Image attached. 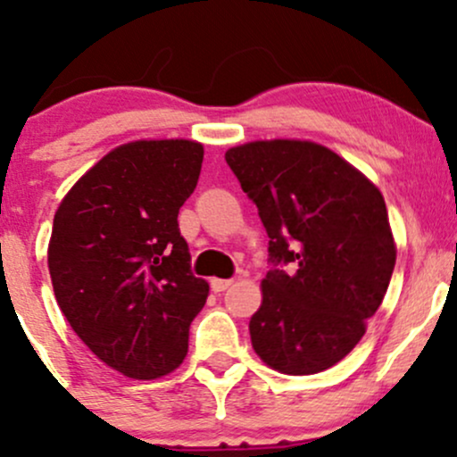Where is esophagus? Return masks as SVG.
<instances>
[{
  "mask_svg": "<svg viewBox=\"0 0 457 457\" xmlns=\"http://www.w3.org/2000/svg\"><path fill=\"white\" fill-rule=\"evenodd\" d=\"M232 283H234L232 279H211V287L212 292H225Z\"/></svg>",
  "mask_w": 457,
  "mask_h": 457,
  "instance_id": "obj_1",
  "label": "esophagus"
}]
</instances>
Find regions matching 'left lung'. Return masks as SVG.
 I'll return each instance as SVG.
<instances>
[{"label": "left lung", "mask_w": 457, "mask_h": 457, "mask_svg": "<svg viewBox=\"0 0 457 457\" xmlns=\"http://www.w3.org/2000/svg\"><path fill=\"white\" fill-rule=\"evenodd\" d=\"M255 202L275 264L251 316L255 354L287 376L328 370L353 353L389 287L397 246L380 188L305 139H260L225 152Z\"/></svg>", "instance_id": "left-lung-1"}]
</instances>
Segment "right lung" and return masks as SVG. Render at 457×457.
<instances>
[{
    "instance_id": "add662e5",
    "label": "right lung",
    "mask_w": 457,
    "mask_h": 457,
    "mask_svg": "<svg viewBox=\"0 0 457 457\" xmlns=\"http://www.w3.org/2000/svg\"><path fill=\"white\" fill-rule=\"evenodd\" d=\"M204 145L137 139L92 165L57 206L46 262L68 322L104 365L135 380L171 374L208 298L191 272L180 206Z\"/></svg>"
}]
</instances>
